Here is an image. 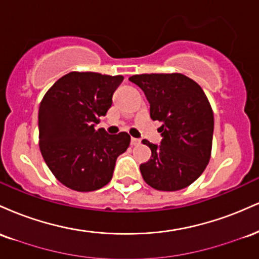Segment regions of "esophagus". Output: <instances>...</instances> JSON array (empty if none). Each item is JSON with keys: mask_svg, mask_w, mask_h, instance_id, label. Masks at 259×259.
Returning a JSON list of instances; mask_svg holds the SVG:
<instances>
[{"mask_svg": "<svg viewBox=\"0 0 259 259\" xmlns=\"http://www.w3.org/2000/svg\"><path fill=\"white\" fill-rule=\"evenodd\" d=\"M140 144V139H136V138H132V145L133 146H136V145Z\"/></svg>", "mask_w": 259, "mask_h": 259, "instance_id": "34e87169", "label": "esophagus"}]
</instances>
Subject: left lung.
I'll list each match as a JSON object with an SVG mask.
<instances>
[{
  "instance_id": "8db88e82",
  "label": "left lung",
  "mask_w": 259,
  "mask_h": 259,
  "mask_svg": "<svg viewBox=\"0 0 259 259\" xmlns=\"http://www.w3.org/2000/svg\"><path fill=\"white\" fill-rule=\"evenodd\" d=\"M129 80L144 91L152 120H158L160 145L148 140L151 158L140 165L142 178L159 191L191 185L206 169L212 151V107L197 82L180 73L141 74Z\"/></svg>"
}]
</instances>
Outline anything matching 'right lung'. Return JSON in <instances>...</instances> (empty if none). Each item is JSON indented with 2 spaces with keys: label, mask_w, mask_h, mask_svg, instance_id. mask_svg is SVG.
<instances>
[{
  "label": "right lung",
  "mask_w": 259,
  "mask_h": 259,
  "mask_svg": "<svg viewBox=\"0 0 259 259\" xmlns=\"http://www.w3.org/2000/svg\"><path fill=\"white\" fill-rule=\"evenodd\" d=\"M121 75L65 74L51 86L38 108V146L52 174L69 189L99 190L113 177L115 160L130 145L125 132L95 129L111 108Z\"/></svg>",
  "instance_id": "1"
}]
</instances>
